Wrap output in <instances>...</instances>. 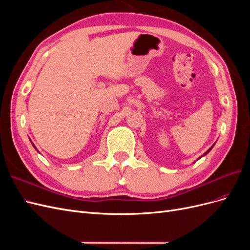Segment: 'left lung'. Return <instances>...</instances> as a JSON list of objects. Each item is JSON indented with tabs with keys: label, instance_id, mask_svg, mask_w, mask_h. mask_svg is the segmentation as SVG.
<instances>
[{
	"label": "left lung",
	"instance_id": "1",
	"mask_svg": "<svg viewBox=\"0 0 250 250\" xmlns=\"http://www.w3.org/2000/svg\"><path fill=\"white\" fill-rule=\"evenodd\" d=\"M214 145H215V144H214ZM214 145H213V146H211V147H210V148H209V149H208V151H207V152H206V153H204V154H203V155H202V156H204V155H207V154H208V152H209V151H210V150H211V148H213V147H214ZM202 156H200V157H199V158H201V157H202ZM197 161H198V160H197ZM194 163H195V162H194Z\"/></svg>",
	"mask_w": 250,
	"mask_h": 250
}]
</instances>
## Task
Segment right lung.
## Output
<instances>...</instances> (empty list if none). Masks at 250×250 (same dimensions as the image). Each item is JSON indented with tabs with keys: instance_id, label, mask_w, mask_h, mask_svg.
I'll list each match as a JSON object with an SVG mask.
<instances>
[{
	"instance_id": "add662e5",
	"label": "right lung",
	"mask_w": 250,
	"mask_h": 250,
	"mask_svg": "<svg viewBox=\"0 0 250 250\" xmlns=\"http://www.w3.org/2000/svg\"><path fill=\"white\" fill-rule=\"evenodd\" d=\"M31 143H32V142H31ZM32 145H33V143H32ZM33 147H34V148H35V149H36V147H35V146H34V145H33ZM36 150H37V149H36Z\"/></svg>"
}]
</instances>
